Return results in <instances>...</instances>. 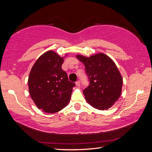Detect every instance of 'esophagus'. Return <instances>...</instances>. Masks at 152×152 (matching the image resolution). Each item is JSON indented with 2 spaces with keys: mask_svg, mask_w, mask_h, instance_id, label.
<instances>
[{
  "mask_svg": "<svg viewBox=\"0 0 152 152\" xmlns=\"http://www.w3.org/2000/svg\"><path fill=\"white\" fill-rule=\"evenodd\" d=\"M76 86H80V80L76 81Z\"/></svg>",
  "mask_w": 152,
  "mask_h": 152,
  "instance_id": "1",
  "label": "esophagus"
}]
</instances>
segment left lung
<instances>
[{
    "mask_svg": "<svg viewBox=\"0 0 152 152\" xmlns=\"http://www.w3.org/2000/svg\"><path fill=\"white\" fill-rule=\"evenodd\" d=\"M76 58L84 64L89 79L88 86L83 91L87 102L97 109H108L121 96L123 85L122 76L114 61L104 53Z\"/></svg>",
    "mask_w": 152,
    "mask_h": 152,
    "instance_id": "obj_1",
    "label": "left lung"
}]
</instances>
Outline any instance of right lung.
I'll return each instance as SVG.
<instances>
[{
  "instance_id": "add662e5",
  "label": "right lung",
  "mask_w": 152,
  "mask_h": 152,
  "mask_svg": "<svg viewBox=\"0 0 152 152\" xmlns=\"http://www.w3.org/2000/svg\"><path fill=\"white\" fill-rule=\"evenodd\" d=\"M64 58L48 51L37 59L31 70L28 86L38 109L49 113L61 110L70 102L74 82L61 69Z\"/></svg>"
}]
</instances>
